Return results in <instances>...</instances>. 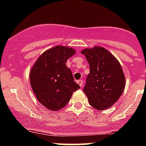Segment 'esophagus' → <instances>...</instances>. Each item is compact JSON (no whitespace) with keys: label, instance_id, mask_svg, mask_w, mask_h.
<instances>
[{"label":"esophagus","instance_id":"obj_1","mask_svg":"<svg viewBox=\"0 0 146 146\" xmlns=\"http://www.w3.org/2000/svg\"><path fill=\"white\" fill-rule=\"evenodd\" d=\"M77 83L78 84V85H80V87H82V83H83V82H82V80H77Z\"/></svg>","mask_w":146,"mask_h":146}]
</instances>
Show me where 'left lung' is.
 I'll list each match as a JSON object with an SVG mask.
<instances>
[{"instance_id":"8db88e82","label":"left lung","mask_w":146,"mask_h":146,"mask_svg":"<svg viewBox=\"0 0 146 146\" xmlns=\"http://www.w3.org/2000/svg\"><path fill=\"white\" fill-rule=\"evenodd\" d=\"M90 66L83 91L92 107L110 108L120 98L125 88V76L118 60L106 48L97 46L81 51Z\"/></svg>"}]
</instances>
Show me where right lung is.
Returning <instances> with one entry per match:
<instances>
[{
	"mask_svg": "<svg viewBox=\"0 0 146 146\" xmlns=\"http://www.w3.org/2000/svg\"><path fill=\"white\" fill-rule=\"evenodd\" d=\"M75 53L70 47L56 46L44 51L31 69L32 90L37 100L48 110L58 111L64 108L73 92L80 88L66 65Z\"/></svg>",
	"mask_w": 146,
	"mask_h": 146,
	"instance_id": "add662e5",
	"label": "right lung"
}]
</instances>
